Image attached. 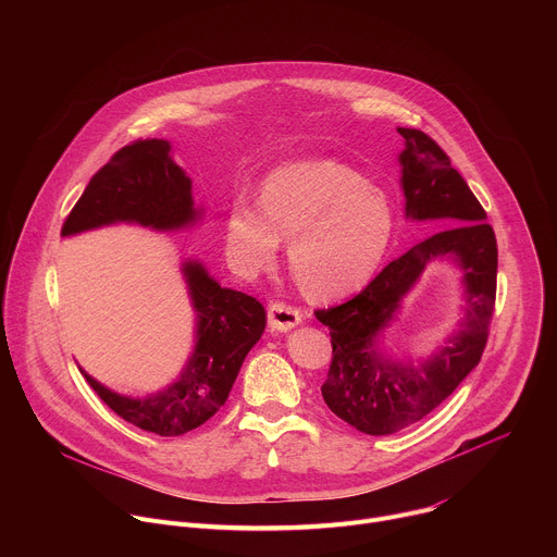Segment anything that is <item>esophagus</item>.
<instances>
[{
    "instance_id": "34e87169",
    "label": "esophagus",
    "mask_w": 557,
    "mask_h": 557,
    "mask_svg": "<svg viewBox=\"0 0 557 557\" xmlns=\"http://www.w3.org/2000/svg\"><path fill=\"white\" fill-rule=\"evenodd\" d=\"M301 322V310L286 301L269 304V326L273 331H290Z\"/></svg>"
}]
</instances>
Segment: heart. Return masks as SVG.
<instances>
[{
  "label": "heart",
  "mask_w": 557,
  "mask_h": 557,
  "mask_svg": "<svg viewBox=\"0 0 557 557\" xmlns=\"http://www.w3.org/2000/svg\"><path fill=\"white\" fill-rule=\"evenodd\" d=\"M280 237H290V271L317 299H337L366 286L394 237L389 198L346 163L317 158L271 172L260 202L228 205L224 245L243 273L273 264Z\"/></svg>",
  "instance_id": "b5f03b06"
}]
</instances>
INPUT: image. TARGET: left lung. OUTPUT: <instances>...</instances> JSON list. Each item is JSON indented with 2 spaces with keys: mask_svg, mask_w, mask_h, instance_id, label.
<instances>
[{
  "mask_svg": "<svg viewBox=\"0 0 557 557\" xmlns=\"http://www.w3.org/2000/svg\"><path fill=\"white\" fill-rule=\"evenodd\" d=\"M406 138L401 153L406 211L417 220L454 224L392 260L352 299L317 308L331 331L333 357L322 385L326 406L370 436L399 432L438 408L485 352L496 306L498 245L487 213L451 168L441 145L421 129L396 127ZM454 255L463 269L468 310L461 331L434 360L399 367L375 355V335L400 297L434 257Z\"/></svg>",
  "mask_w": 557,
  "mask_h": 557,
  "instance_id": "8db88e82",
  "label": "left lung"
}]
</instances>
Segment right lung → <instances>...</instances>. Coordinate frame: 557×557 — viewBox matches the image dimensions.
<instances>
[{
  "label": "right lung",
  "instance_id": "1",
  "mask_svg": "<svg viewBox=\"0 0 557 557\" xmlns=\"http://www.w3.org/2000/svg\"><path fill=\"white\" fill-rule=\"evenodd\" d=\"M194 218L191 181L170 158V143L138 138L92 176L61 235L119 220L176 228ZM183 271L198 312V344L181 379L163 394L140 401L119 396L86 374L112 412L158 436H183L207 423L224 406L247 352L267 329V310L256 297L220 288L196 262H187Z\"/></svg>",
  "mask_w": 557,
  "mask_h": 557
}]
</instances>
